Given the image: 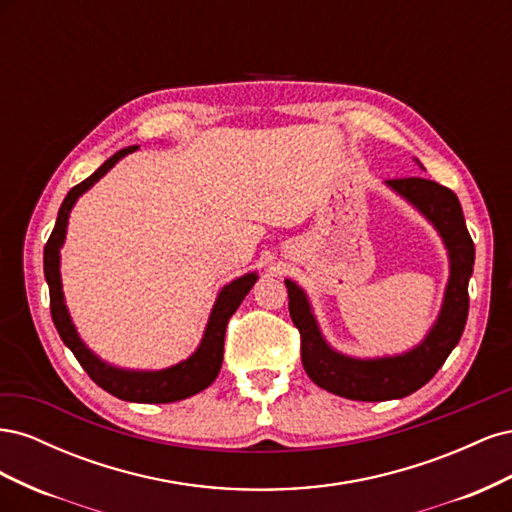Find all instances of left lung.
Masks as SVG:
<instances>
[{
  "label": "left lung",
  "mask_w": 512,
  "mask_h": 512,
  "mask_svg": "<svg viewBox=\"0 0 512 512\" xmlns=\"http://www.w3.org/2000/svg\"><path fill=\"white\" fill-rule=\"evenodd\" d=\"M440 232L451 260L440 316L427 337L410 352L382 359H352L333 350L318 329L307 294L290 280L288 309L301 333V361L320 389L356 401L401 399L427 384L459 344L468 320V282L474 269V243L463 220L459 198L444 185L423 177L386 181Z\"/></svg>",
  "instance_id": "obj_1"
}]
</instances>
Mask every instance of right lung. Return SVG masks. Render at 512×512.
<instances>
[{
  "instance_id": "obj_1",
  "label": "right lung",
  "mask_w": 512,
  "mask_h": 512,
  "mask_svg": "<svg viewBox=\"0 0 512 512\" xmlns=\"http://www.w3.org/2000/svg\"><path fill=\"white\" fill-rule=\"evenodd\" d=\"M138 147H126L117 151L113 158H108L94 175L81 181L79 185L68 192L64 203L59 207L57 222L51 232L49 241L44 245V277L46 284H49L51 294V316L55 322V329L59 337L64 339V344L72 350L76 361L87 371L89 378L94 380L100 389L111 393L119 399L136 401V404H170V401H179L185 397H192L218 378L222 359H224V335H226V324L230 316L237 312V307L245 299V294L252 290L256 284L258 275L256 273H245L237 280L226 284L215 305L211 309V316L207 322V329L203 335V342L196 348V352L173 367L160 369V371H132V369H119L104 363L102 359L91 352L83 339L76 333L72 318L68 314V307L64 303V290H61V273H59V250L66 239V228L70 211L81 194H85L91 185L100 181L108 170H111L121 158H126L128 153H134Z\"/></svg>"
}]
</instances>
